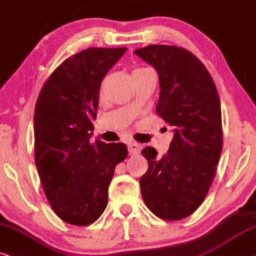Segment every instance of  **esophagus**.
<instances>
[{
    "mask_svg": "<svg viewBox=\"0 0 256 256\" xmlns=\"http://www.w3.org/2000/svg\"><path fill=\"white\" fill-rule=\"evenodd\" d=\"M128 152H130L131 154H138L142 150V145L137 143V142H130V143L128 144Z\"/></svg>",
    "mask_w": 256,
    "mask_h": 256,
    "instance_id": "esophagus-1",
    "label": "esophagus"
}]
</instances>
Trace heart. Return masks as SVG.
I'll return each instance as SVG.
<instances>
[{"mask_svg": "<svg viewBox=\"0 0 256 256\" xmlns=\"http://www.w3.org/2000/svg\"><path fill=\"white\" fill-rule=\"evenodd\" d=\"M138 70H144V68H138Z\"/></svg>", "mask_w": 256, "mask_h": 256, "instance_id": "obj_1", "label": "heart"}]
</instances>
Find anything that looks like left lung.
I'll list each match as a JSON object with an SVG mask.
<instances>
[{
  "mask_svg": "<svg viewBox=\"0 0 256 256\" xmlns=\"http://www.w3.org/2000/svg\"><path fill=\"white\" fill-rule=\"evenodd\" d=\"M156 68L160 94L156 113L174 126L166 154L146 146L148 168L139 182L145 204L166 221H178L200 206L215 178L223 146L221 102L214 80L192 52L168 44L134 50Z\"/></svg>",
  "mask_w": 256,
  "mask_h": 256,
  "instance_id": "1",
  "label": "left lung"
}]
</instances>
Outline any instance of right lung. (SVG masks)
Masks as SVG:
<instances>
[{
	"mask_svg": "<svg viewBox=\"0 0 256 256\" xmlns=\"http://www.w3.org/2000/svg\"><path fill=\"white\" fill-rule=\"evenodd\" d=\"M128 50L90 47L50 74L34 112V157L42 189L54 212L70 224H92L108 206L116 166L128 157L122 143H90L106 73Z\"/></svg>",
	"mask_w": 256,
	"mask_h": 256,
	"instance_id": "1",
	"label": "right lung"
}]
</instances>
